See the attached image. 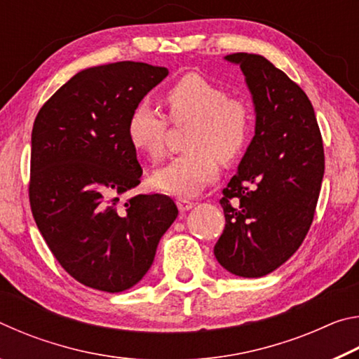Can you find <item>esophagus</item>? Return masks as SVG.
<instances>
[{"label": "esophagus", "mask_w": 359, "mask_h": 359, "mask_svg": "<svg viewBox=\"0 0 359 359\" xmlns=\"http://www.w3.org/2000/svg\"><path fill=\"white\" fill-rule=\"evenodd\" d=\"M193 205H194V203L190 201V199H185V198H179V199H177V208H179L180 212L190 210V209L193 208Z\"/></svg>", "instance_id": "esophagus-1"}]
</instances>
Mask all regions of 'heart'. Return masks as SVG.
I'll use <instances>...</instances> for the list:
<instances>
[{
	"label": "heart",
	"instance_id": "1",
	"mask_svg": "<svg viewBox=\"0 0 359 359\" xmlns=\"http://www.w3.org/2000/svg\"><path fill=\"white\" fill-rule=\"evenodd\" d=\"M172 123H190L188 151L154 174V184L175 196H194L215 180L218 160L229 163L245 149L252 133V109L238 96L198 72H187L163 93ZM168 120L163 112L144 101L128 118L130 144L150 160H161L166 151Z\"/></svg>",
	"mask_w": 359,
	"mask_h": 359
}]
</instances>
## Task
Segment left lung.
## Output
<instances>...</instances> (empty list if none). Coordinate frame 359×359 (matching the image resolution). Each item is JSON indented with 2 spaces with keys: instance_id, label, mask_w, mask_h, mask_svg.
<instances>
[{
  "instance_id": "left-lung-1",
  "label": "left lung",
  "mask_w": 359,
  "mask_h": 359,
  "mask_svg": "<svg viewBox=\"0 0 359 359\" xmlns=\"http://www.w3.org/2000/svg\"><path fill=\"white\" fill-rule=\"evenodd\" d=\"M241 66L250 90L255 136L223 188L224 229L218 263L239 277H263L294 255L311 229L325 174L323 139L311 100L269 60L224 57Z\"/></svg>"
}]
</instances>
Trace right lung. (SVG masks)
Here are the masks:
<instances>
[{
	"mask_svg": "<svg viewBox=\"0 0 359 359\" xmlns=\"http://www.w3.org/2000/svg\"><path fill=\"white\" fill-rule=\"evenodd\" d=\"M168 76L163 66L117 62L83 69L53 93L32 133L29 205L63 269L85 287L118 293L154 263L177 218L166 194H120L141 184L128 118Z\"/></svg>",
	"mask_w": 359,
	"mask_h": 359,
	"instance_id": "1",
	"label": "right lung"
}]
</instances>
